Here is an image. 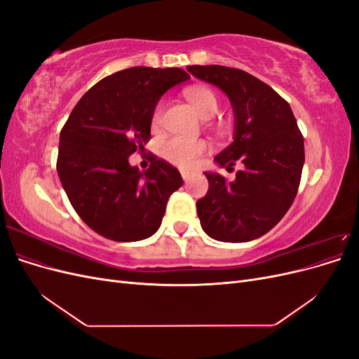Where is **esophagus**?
<instances>
[{"mask_svg": "<svg viewBox=\"0 0 359 359\" xmlns=\"http://www.w3.org/2000/svg\"><path fill=\"white\" fill-rule=\"evenodd\" d=\"M181 177H182V180H184V181L187 182V181L191 178V173H190V172H187V170H181Z\"/></svg>", "mask_w": 359, "mask_h": 359, "instance_id": "1", "label": "esophagus"}]
</instances>
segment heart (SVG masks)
<instances>
[{
  "label": "heart",
  "mask_w": 359,
  "mask_h": 359,
  "mask_svg": "<svg viewBox=\"0 0 359 359\" xmlns=\"http://www.w3.org/2000/svg\"><path fill=\"white\" fill-rule=\"evenodd\" d=\"M184 94H186L187 100L193 104V107L201 115V118L210 119L219 112V99H217L215 93L210 88H206V86H189V88L184 91ZM161 114L163 103H158L153 114L154 127L160 124ZM158 151L163 157L172 163V165L182 169H190L196 165L198 160L208 151V145H206L203 140H189L178 136H168L160 140Z\"/></svg>",
  "instance_id": "b5f03b06"
}]
</instances>
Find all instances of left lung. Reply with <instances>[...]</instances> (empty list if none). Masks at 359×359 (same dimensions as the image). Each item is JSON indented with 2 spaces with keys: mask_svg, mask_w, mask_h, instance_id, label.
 I'll list each match as a JSON object with an SVG mask.
<instances>
[{
  "mask_svg": "<svg viewBox=\"0 0 359 359\" xmlns=\"http://www.w3.org/2000/svg\"><path fill=\"white\" fill-rule=\"evenodd\" d=\"M198 79L229 97L233 142L214 161L236 178L205 172L210 189L196 202L203 232L222 243H247L265 235L283 219L297 196L304 166V137L289 103L265 82L224 66H189Z\"/></svg>",
  "mask_w": 359,
  "mask_h": 359,
  "instance_id": "8db88e82",
  "label": "left lung"
}]
</instances>
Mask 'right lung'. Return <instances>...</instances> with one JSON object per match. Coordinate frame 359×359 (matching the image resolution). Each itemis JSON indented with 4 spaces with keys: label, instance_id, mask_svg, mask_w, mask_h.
<instances>
[{
    "label": "right lung",
    "instance_id": "add662e5",
    "mask_svg": "<svg viewBox=\"0 0 359 359\" xmlns=\"http://www.w3.org/2000/svg\"><path fill=\"white\" fill-rule=\"evenodd\" d=\"M190 79L178 67H132L106 76L74 106L60 135L57 160L64 191L94 232L119 243L140 241L161 224L178 169L151 158L147 170L128 163L144 151L161 95Z\"/></svg>",
    "mask_w": 359,
    "mask_h": 359
}]
</instances>
